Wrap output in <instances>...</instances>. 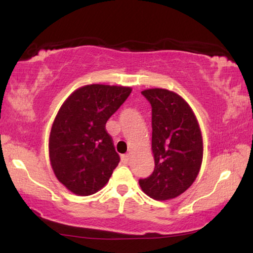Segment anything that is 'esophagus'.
Listing matches in <instances>:
<instances>
[{
	"label": "esophagus",
	"mask_w": 253,
	"mask_h": 253,
	"mask_svg": "<svg viewBox=\"0 0 253 253\" xmlns=\"http://www.w3.org/2000/svg\"><path fill=\"white\" fill-rule=\"evenodd\" d=\"M129 160H130L129 154H126V155H123L122 156V162L124 163V164H127V163L129 162Z\"/></svg>",
	"instance_id": "34e87169"
}]
</instances>
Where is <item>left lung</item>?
<instances>
[{
	"mask_svg": "<svg viewBox=\"0 0 253 253\" xmlns=\"http://www.w3.org/2000/svg\"><path fill=\"white\" fill-rule=\"evenodd\" d=\"M152 105V152L155 169L139 179L145 194L157 201L177 198L196 179L203 160V138L190 105L162 88L142 91Z\"/></svg>",
	"mask_w": 253,
	"mask_h": 253,
	"instance_id": "8db88e82",
	"label": "left lung"
}]
</instances>
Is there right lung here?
Listing matches in <instances>:
<instances>
[{
	"mask_svg": "<svg viewBox=\"0 0 253 253\" xmlns=\"http://www.w3.org/2000/svg\"><path fill=\"white\" fill-rule=\"evenodd\" d=\"M130 92L124 85L85 84L60 107L50 131L49 157L55 177L74 194L97 193L117 168L121 158L106 123Z\"/></svg>",
	"mask_w": 253,
	"mask_h": 253,
	"instance_id": "1",
	"label": "right lung"
}]
</instances>
